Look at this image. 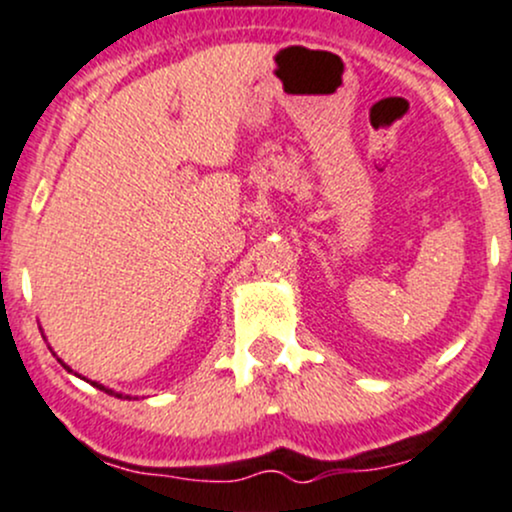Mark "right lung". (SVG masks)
I'll return each instance as SVG.
<instances>
[{
  "mask_svg": "<svg viewBox=\"0 0 512 512\" xmlns=\"http://www.w3.org/2000/svg\"><path fill=\"white\" fill-rule=\"evenodd\" d=\"M92 386H97V388H100V390H104V393H112V395H117V393H114V390H109V388L100 386V383H92ZM117 398H122V395H117Z\"/></svg>",
  "mask_w": 512,
  "mask_h": 512,
  "instance_id": "add662e5",
  "label": "right lung"
}]
</instances>
